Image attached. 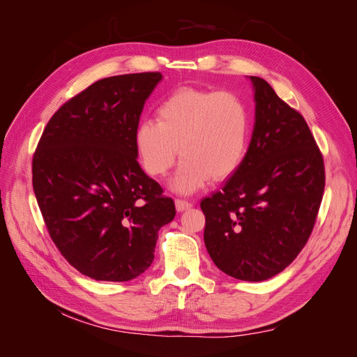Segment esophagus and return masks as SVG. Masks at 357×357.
Wrapping results in <instances>:
<instances>
[{
    "mask_svg": "<svg viewBox=\"0 0 357 357\" xmlns=\"http://www.w3.org/2000/svg\"><path fill=\"white\" fill-rule=\"evenodd\" d=\"M192 207V202L186 199H176V208L177 211H185Z\"/></svg>",
    "mask_w": 357,
    "mask_h": 357,
    "instance_id": "obj_1",
    "label": "esophagus"
}]
</instances>
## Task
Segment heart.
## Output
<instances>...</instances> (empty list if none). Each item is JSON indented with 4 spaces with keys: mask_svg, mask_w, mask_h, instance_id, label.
Here are the masks:
<instances>
[{
    "mask_svg": "<svg viewBox=\"0 0 357 357\" xmlns=\"http://www.w3.org/2000/svg\"><path fill=\"white\" fill-rule=\"evenodd\" d=\"M250 113L238 93L180 88L134 131L139 164L152 177H164L183 158L174 188L193 192L208 178L222 181L241 167L248 149Z\"/></svg>",
    "mask_w": 357,
    "mask_h": 357,
    "instance_id": "obj_1",
    "label": "heart"
}]
</instances>
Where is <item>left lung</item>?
Wrapping results in <instances>:
<instances>
[{"label":"left lung","mask_w":357,"mask_h":357,"mask_svg":"<svg viewBox=\"0 0 357 357\" xmlns=\"http://www.w3.org/2000/svg\"><path fill=\"white\" fill-rule=\"evenodd\" d=\"M256 122L241 167L201 201L204 243L220 271L245 282L282 273L305 247L325 192V162L302 114L252 75Z\"/></svg>","instance_id":"left-lung-1"}]
</instances>
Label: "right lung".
Masks as SVG:
<instances>
[{
  "label": "right lung",
  "mask_w": 357,
  "mask_h": 357,
  "mask_svg": "<svg viewBox=\"0 0 357 357\" xmlns=\"http://www.w3.org/2000/svg\"><path fill=\"white\" fill-rule=\"evenodd\" d=\"M162 74L113 75L50 117L32 156V188L52 241L79 273L128 282L152 265L172 198L139 167L134 131Z\"/></svg>",
  "instance_id": "obj_1"
}]
</instances>
